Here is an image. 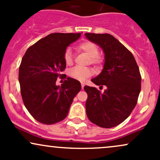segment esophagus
Wrapping results in <instances>:
<instances>
[{"instance_id":"esophagus-1","label":"esophagus","mask_w":160,"mask_h":160,"mask_svg":"<svg viewBox=\"0 0 160 160\" xmlns=\"http://www.w3.org/2000/svg\"><path fill=\"white\" fill-rule=\"evenodd\" d=\"M84 86H85V84H84L83 82H81V87H82V89H83V87H84Z\"/></svg>"}]
</instances>
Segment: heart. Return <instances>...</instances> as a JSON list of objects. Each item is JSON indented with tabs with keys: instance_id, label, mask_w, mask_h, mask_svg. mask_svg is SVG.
I'll return each mask as SVG.
<instances>
[{
	"instance_id": "1",
	"label": "heart",
	"mask_w": 160,
	"mask_h": 160,
	"mask_svg": "<svg viewBox=\"0 0 160 160\" xmlns=\"http://www.w3.org/2000/svg\"><path fill=\"white\" fill-rule=\"evenodd\" d=\"M78 49L80 51L85 52L86 54H88L90 57V61L93 64H98L100 63L99 49L98 46L95 43L92 42H84L80 43L78 45ZM63 59L65 64L67 65H71L73 63V53L72 50L70 48H67L64 52ZM93 72L89 68H82V67L76 66L74 68L70 69L68 72V75L75 80L79 81H84L88 77L92 76Z\"/></svg>"
}]
</instances>
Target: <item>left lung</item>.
Masks as SVG:
<instances>
[{
	"mask_svg": "<svg viewBox=\"0 0 160 160\" xmlns=\"http://www.w3.org/2000/svg\"><path fill=\"white\" fill-rule=\"evenodd\" d=\"M85 36L104 53L103 70L92 81L107 86L103 93L95 87L84 86L88 95L86 115L101 128H113L128 118L137 103L141 91L139 68L131 52L113 36L88 32Z\"/></svg>",
	"mask_w": 160,
	"mask_h": 160,
	"instance_id": "1",
	"label": "left lung"
}]
</instances>
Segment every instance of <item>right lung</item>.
<instances>
[{"label": "right lung", "instance_id": "add662e5", "mask_svg": "<svg viewBox=\"0 0 160 160\" xmlns=\"http://www.w3.org/2000/svg\"><path fill=\"white\" fill-rule=\"evenodd\" d=\"M80 34H49L30 46L23 57L18 72L21 94L25 107L38 122L53 124L66 118L81 89L80 82L71 78L61 86L56 85L66 67L64 52Z\"/></svg>", "mask_w": 160, "mask_h": 160}]
</instances>
